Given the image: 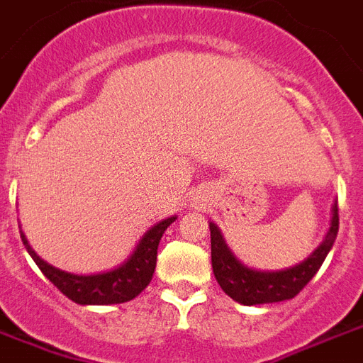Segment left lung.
Instances as JSON below:
<instances>
[{
    "label": "left lung",
    "mask_w": 363,
    "mask_h": 363,
    "mask_svg": "<svg viewBox=\"0 0 363 363\" xmlns=\"http://www.w3.org/2000/svg\"><path fill=\"white\" fill-rule=\"evenodd\" d=\"M337 231H340V208L335 205L332 228L326 235L325 242L320 244L306 261L296 267L287 268V270H279V272H257V270H250L238 263L223 242L216 225L211 223L212 270H214V276H216L220 287L223 289V293L231 296L238 304H270V302L294 298L311 281L320 264L325 263L326 255L334 246Z\"/></svg>",
    "instance_id": "obj_1"
}]
</instances>
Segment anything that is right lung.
Returning a JSON list of instances; mask_svg holds the SVG:
<instances>
[{"label": "right lung", "instance_id": "obj_1", "mask_svg": "<svg viewBox=\"0 0 363 363\" xmlns=\"http://www.w3.org/2000/svg\"><path fill=\"white\" fill-rule=\"evenodd\" d=\"M175 220L177 218L172 216L164 222L156 223L155 228H151L143 235L135 252L132 253V257L125 264H121L119 268H115L111 272L95 274V276H76V274L63 272V270L50 267L48 263H44L43 259L38 257L33 250L29 248L23 233H20V237H22L26 250L33 257L37 267L43 270L44 276L72 302L84 306L123 304V302L135 298L147 285L151 284L160 238Z\"/></svg>", "mask_w": 363, "mask_h": 363}]
</instances>
